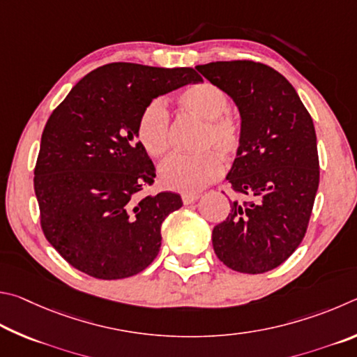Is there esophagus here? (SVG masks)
Returning <instances> with one entry per match:
<instances>
[{"instance_id": "1", "label": "esophagus", "mask_w": 357, "mask_h": 357, "mask_svg": "<svg viewBox=\"0 0 357 357\" xmlns=\"http://www.w3.org/2000/svg\"><path fill=\"white\" fill-rule=\"evenodd\" d=\"M199 199V195H182V201H183V204L185 205H190V204H192V202H196Z\"/></svg>"}]
</instances>
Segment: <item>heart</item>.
<instances>
[{
    "label": "heart",
    "mask_w": 357,
    "mask_h": 357,
    "mask_svg": "<svg viewBox=\"0 0 357 357\" xmlns=\"http://www.w3.org/2000/svg\"><path fill=\"white\" fill-rule=\"evenodd\" d=\"M182 109L202 121L196 149L197 153H174L160 165L158 177L165 188L195 195L222 174V156L234 155L241 142V125L227 111L229 97L211 83H199L188 87L178 97ZM169 111L162 100L156 98L142 109L137 119V141L146 152L158 158L169 149Z\"/></svg>",
    "instance_id": "obj_1"
}]
</instances>
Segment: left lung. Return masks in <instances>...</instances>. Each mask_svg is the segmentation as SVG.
Returning a JSON list of instances; mask_svg holds the SVG:
<instances>
[{
    "label": "left lung",
    "instance_id": "left-lung-1",
    "mask_svg": "<svg viewBox=\"0 0 357 357\" xmlns=\"http://www.w3.org/2000/svg\"><path fill=\"white\" fill-rule=\"evenodd\" d=\"M196 68L240 111L241 142L226 180L249 197L230 201L227 220L211 234L213 249L234 271H271L296 251L310 220L320 182L314 122L271 67L218 61Z\"/></svg>",
    "mask_w": 357,
    "mask_h": 357
}]
</instances>
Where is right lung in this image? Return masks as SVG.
<instances>
[{
    "label": "right lung",
    "mask_w": 357,
    "mask_h": 357,
    "mask_svg": "<svg viewBox=\"0 0 357 357\" xmlns=\"http://www.w3.org/2000/svg\"><path fill=\"white\" fill-rule=\"evenodd\" d=\"M191 67L111 62L72 87L43 128L34 169L40 224L56 251L92 278L125 279L152 264L175 192L139 197L155 166L137 141L153 98L201 83Z\"/></svg>",
    "instance_id": "right-lung-1"
}]
</instances>
